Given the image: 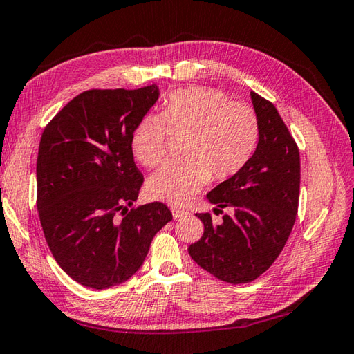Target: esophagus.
<instances>
[{
    "label": "esophagus",
    "instance_id": "34e87169",
    "mask_svg": "<svg viewBox=\"0 0 354 354\" xmlns=\"http://www.w3.org/2000/svg\"><path fill=\"white\" fill-rule=\"evenodd\" d=\"M172 217H174V220L185 218V217H189V212L180 211V209H172Z\"/></svg>",
    "mask_w": 354,
    "mask_h": 354
}]
</instances>
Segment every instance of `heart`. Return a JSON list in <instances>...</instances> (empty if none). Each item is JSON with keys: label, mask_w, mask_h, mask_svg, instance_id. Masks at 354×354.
<instances>
[{"label": "heart", "mask_w": 354, "mask_h": 354, "mask_svg": "<svg viewBox=\"0 0 354 354\" xmlns=\"http://www.w3.org/2000/svg\"><path fill=\"white\" fill-rule=\"evenodd\" d=\"M169 134L186 137L182 156L154 172L147 183L151 198L183 206L214 180L238 174L258 143V120L252 108L230 102L215 88L197 86L171 93L162 114H147L131 136V151L145 168H156L167 154Z\"/></svg>", "instance_id": "obj_1"}]
</instances>
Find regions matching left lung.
Listing matches in <instances>:
<instances>
[{
	"label": "left lung",
	"mask_w": 354,
	"mask_h": 354,
	"mask_svg": "<svg viewBox=\"0 0 354 354\" xmlns=\"http://www.w3.org/2000/svg\"><path fill=\"white\" fill-rule=\"evenodd\" d=\"M258 120V145L238 174L207 194L217 207H230L214 225L211 214H196L203 236L187 248L201 269L230 284L249 283L268 270L283 250L297 220L299 151L272 102L250 91Z\"/></svg>",
	"instance_id": "obj_1"
}]
</instances>
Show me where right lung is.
<instances>
[{"label":"right lung","instance_id":"right-lung-1","mask_svg":"<svg viewBox=\"0 0 354 354\" xmlns=\"http://www.w3.org/2000/svg\"><path fill=\"white\" fill-rule=\"evenodd\" d=\"M157 99L154 84L84 91L41 136V226L56 263L85 287L102 290L125 283L142 268L154 235L172 220L158 201L128 211L143 183L131 136Z\"/></svg>","mask_w":354,"mask_h":354}]
</instances>
